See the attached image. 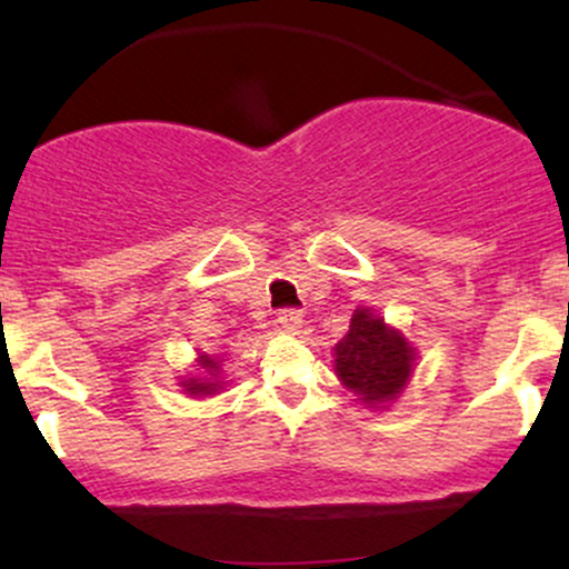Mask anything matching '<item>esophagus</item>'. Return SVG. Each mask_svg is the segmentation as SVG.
<instances>
[{
    "instance_id": "1",
    "label": "esophagus",
    "mask_w": 569,
    "mask_h": 569,
    "mask_svg": "<svg viewBox=\"0 0 569 569\" xmlns=\"http://www.w3.org/2000/svg\"><path fill=\"white\" fill-rule=\"evenodd\" d=\"M278 323H280V329L289 331V335H299V329H302V312H299V310H280L278 312Z\"/></svg>"
}]
</instances>
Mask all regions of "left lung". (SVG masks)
<instances>
[{
	"label": "left lung",
	"mask_w": 569,
	"mask_h": 569,
	"mask_svg": "<svg viewBox=\"0 0 569 569\" xmlns=\"http://www.w3.org/2000/svg\"><path fill=\"white\" fill-rule=\"evenodd\" d=\"M417 367V348L371 307H358L335 348V375L369 409H388Z\"/></svg>",
	"instance_id": "left-lung-1"
}]
</instances>
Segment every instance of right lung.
<instances>
[{
  "label": "right lung",
  "instance_id": "right-lung-1",
  "mask_svg": "<svg viewBox=\"0 0 569 569\" xmlns=\"http://www.w3.org/2000/svg\"><path fill=\"white\" fill-rule=\"evenodd\" d=\"M221 356H208V352H198L194 363L202 369V377H181L179 388L184 390L187 396L192 398H208V396H217L224 382H221Z\"/></svg>",
  "mask_w": 569,
  "mask_h": 569
}]
</instances>
